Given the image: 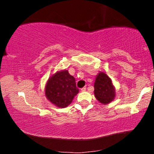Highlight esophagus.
<instances>
[{"mask_svg":"<svg viewBox=\"0 0 154 154\" xmlns=\"http://www.w3.org/2000/svg\"><path fill=\"white\" fill-rule=\"evenodd\" d=\"M86 91V88L85 87L82 88V89H81V91H82V92H84V91Z\"/></svg>","mask_w":154,"mask_h":154,"instance_id":"1","label":"esophagus"}]
</instances>
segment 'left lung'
<instances>
[{"mask_svg":"<svg viewBox=\"0 0 154 154\" xmlns=\"http://www.w3.org/2000/svg\"><path fill=\"white\" fill-rule=\"evenodd\" d=\"M94 95L95 98L102 104L110 103L115 98L116 91L112 80L103 72H100L95 77Z\"/></svg>","mask_w":154,"mask_h":154,"instance_id":"1","label":"left lung"}]
</instances>
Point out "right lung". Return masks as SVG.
I'll use <instances>...</instances> for the list:
<instances>
[{
  "mask_svg": "<svg viewBox=\"0 0 154 154\" xmlns=\"http://www.w3.org/2000/svg\"><path fill=\"white\" fill-rule=\"evenodd\" d=\"M78 93L75 77L69 75L68 70L57 71L45 84V97L56 107L68 106Z\"/></svg>",
  "mask_w": 154,
  "mask_h": 154,
  "instance_id": "add662e5",
  "label": "right lung"
}]
</instances>
